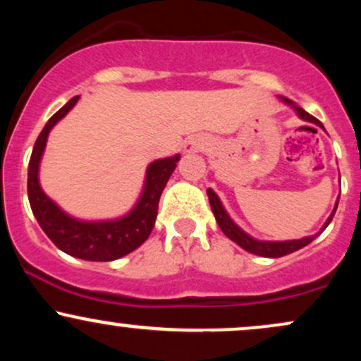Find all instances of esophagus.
I'll return each instance as SVG.
<instances>
[{
    "label": "esophagus",
    "mask_w": 361,
    "mask_h": 361,
    "mask_svg": "<svg viewBox=\"0 0 361 361\" xmlns=\"http://www.w3.org/2000/svg\"><path fill=\"white\" fill-rule=\"evenodd\" d=\"M207 146H209V140L204 137H195V139H190L188 142H186L185 151L186 152H198V151H204Z\"/></svg>",
    "instance_id": "esophagus-1"
}]
</instances>
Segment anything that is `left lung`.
Listing matches in <instances>:
<instances>
[{
    "label": "left lung",
    "mask_w": 361,
    "mask_h": 361,
    "mask_svg": "<svg viewBox=\"0 0 361 361\" xmlns=\"http://www.w3.org/2000/svg\"><path fill=\"white\" fill-rule=\"evenodd\" d=\"M285 102L290 103V105H293L292 102L287 100L285 98ZM293 109L297 110V114H299L300 118L307 120V122H312V123H317V126L322 127V123L319 122L316 117H312V115L307 114L304 109H300V106H293ZM207 195H209V202H210V207H212V212L215 215V221H217L219 227L222 229V233L227 235L229 239H233L234 243H238L239 246L244 247L246 251L252 252V255H258V256H264V258H280V256H285V255H290V252L300 250V247L307 246L309 243H312L314 239H316V235H309V238H304V239H297V241H283V243H270V241H256V239H252L247 235L246 233H243L241 229H239L235 224L231 221L229 215L226 214V210H224V207L221 204V200L217 198V195H215L212 190H207ZM339 200V198H338ZM338 209V204L334 207L333 214H331V217L327 219L324 227H322V231L326 229L327 226H329V222L333 221V215L336 212ZM321 231V233H322Z\"/></svg>",
    "instance_id": "left-lung-1"
}]
</instances>
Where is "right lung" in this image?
Returning <instances> with one entry per match:
<instances>
[{
    "label": "right lung",
    "mask_w": 361,
    "mask_h": 361,
    "mask_svg": "<svg viewBox=\"0 0 361 361\" xmlns=\"http://www.w3.org/2000/svg\"><path fill=\"white\" fill-rule=\"evenodd\" d=\"M78 100L80 97L71 98L59 111H56L35 140L28 163V200L37 222L59 250L74 258L88 261L118 259L139 247L151 234L156 222L159 197L171 173L175 171L180 156L154 161L147 168L142 197L139 198L134 210L123 219L110 222H81L69 217L40 188L39 163L51 128L76 105Z\"/></svg>",
    "instance_id": "right-lung-1"
}]
</instances>
